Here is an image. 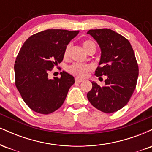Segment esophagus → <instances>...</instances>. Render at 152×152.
I'll list each match as a JSON object with an SVG mask.
<instances>
[{
	"label": "esophagus",
	"instance_id": "obj_1",
	"mask_svg": "<svg viewBox=\"0 0 152 152\" xmlns=\"http://www.w3.org/2000/svg\"><path fill=\"white\" fill-rule=\"evenodd\" d=\"M75 81L77 82V83H81V82H83V79H81V78H75Z\"/></svg>",
	"mask_w": 152,
	"mask_h": 152
}]
</instances>
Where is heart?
<instances>
[{
	"mask_svg": "<svg viewBox=\"0 0 152 152\" xmlns=\"http://www.w3.org/2000/svg\"><path fill=\"white\" fill-rule=\"evenodd\" d=\"M83 46L84 49L86 50H88L91 46H94V43L93 41H90V40H86L83 42ZM71 49V44H68L66 46L65 49L64 51V57L65 58L69 56V51ZM93 69V66L90 64H80V63H74L72 64L71 65L68 66L66 67V71L68 73L73 75L74 76H76L77 78H83L86 76L89 71H91Z\"/></svg>",
	"mask_w": 152,
	"mask_h": 152,
	"instance_id": "1",
	"label": "heart"
}]
</instances>
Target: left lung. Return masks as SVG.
<instances>
[{
    "label": "left lung",
    "mask_w": 152,
    "mask_h": 152,
    "mask_svg": "<svg viewBox=\"0 0 152 152\" xmlns=\"http://www.w3.org/2000/svg\"><path fill=\"white\" fill-rule=\"evenodd\" d=\"M87 34L97 41L102 50L95 75L107 76L104 86L91 82L87 98L99 111L114 113L127 104L137 86L139 66L135 54L129 41L111 29H92Z\"/></svg>",
    "instance_id": "obj_1"
}]
</instances>
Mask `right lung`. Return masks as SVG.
<instances>
[{"label": "right lung", "mask_w": 152, "mask_h": 152, "mask_svg": "<svg viewBox=\"0 0 152 152\" xmlns=\"http://www.w3.org/2000/svg\"><path fill=\"white\" fill-rule=\"evenodd\" d=\"M79 31L48 29L30 36L15 61V84L23 100L35 112L49 114L65 101L74 78L61 72V77L48 78V72L64 58V51Z\"/></svg>", "instance_id": "add662e5"}]
</instances>
